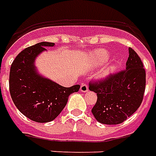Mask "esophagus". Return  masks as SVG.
Segmentation results:
<instances>
[{
	"mask_svg": "<svg viewBox=\"0 0 156 156\" xmlns=\"http://www.w3.org/2000/svg\"><path fill=\"white\" fill-rule=\"evenodd\" d=\"M80 91L83 93H87L88 91V87L87 84H82L80 87Z\"/></svg>",
	"mask_w": 156,
	"mask_h": 156,
	"instance_id": "1",
	"label": "esophagus"
}]
</instances>
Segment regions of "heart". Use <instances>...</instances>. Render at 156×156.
Returning a JSON list of instances; mask_svg holds the SVG:
<instances>
[{"label": "heart", "instance_id": "1", "mask_svg": "<svg viewBox=\"0 0 156 156\" xmlns=\"http://www.w3.org/2000/svg\"><path fill=\"white\" fill-rule=\"evenodd\" d=\"M108 58H109V54H108V51H105L104 49H99V50L92 52L90 54V56H89V64L93 68L98 67V66L105 64V62L108 60ZM115 69V66H114V65L108 67L105 71L102 73L101 78H107Z\"/></svg>", "mask_w": 156, "mask_h": 156}]
</instances>
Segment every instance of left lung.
Returning a JSON list of instances; mask_svg holds the SVG:
<instances>
[{
    "instance_id": "left-lung-1",
    "label": "left lung",
    "mask_w": 156,
    "mask_h": 156,
    "mask_svg": "<svg viewBox=\"0 0 156 156\" xmlns=\"http://www.w3.org/2000/svg\"><path fill=\"white\" fill-rule=\"evenodd\" d=\"M89 89L98 99L92 108L96 120L104 124H119L130 117L140 106L145 89V70L134 49L129 48V58L124 71L110 75Z\"/></svg>"
}]
</instances>
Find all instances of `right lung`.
<instances>
[{
  "mask_svg": "<svg viewBox=\"0 0 156 156\" xmlns=\"http://www.w3.org/2000/svg\"><path fill=\"white\" fill-rule=\"evenodd\" d=\"M53 42L42 41L26 48L13 61L10 70L9 88L18 110L31 120L47 123L55 119L67 105L69 95L80 85L65 88L39 74L36 58Z\"/></svg>",
  "mask_w": 156,
  "mask_h": 156,
  "instance_id": "obj_1",
  "label": "right lung"
}]
</instances>
